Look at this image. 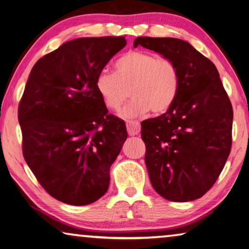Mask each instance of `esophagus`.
Listing matches in <instances>:
<instances>
[{"label":"esophagus","instance_id":"esophagus-1","mask_svg":"<svg viewBox=\"0 0 249 249\" xmlns=\"http://www.w3.org/2000/svg\"><path fill=\"white\" fill-rule=\"evenodd\" d=\"M126 128L129 136H135L140 133V125L136 121H127L126 122Z\"/></svg>","mask_w":249,"mask_h":249}]
</instances>
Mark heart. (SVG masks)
<instances>
[{
  "label": "heart",
  "mask_w": 249,
  "mask_h": 249,
  "mask_svg": "<svg viewBox=\"0 0 249 249\" xmlns=\"http://www.w3.org/2000/svg\"><path fill=\"white\" fill-rule=\"evenodd\" d=\"M178 71L168 57L144 51H130L115 63V73L101 71L96 89L102 102L111 110H119L128 97L130 100L120 111L123 119H140L150 110L163 113L174 102L178 91Z\"/></svg>",
  "instance_id": "heart-1"
}]
</instances>
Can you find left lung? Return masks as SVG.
I'll return each instance as SVG.
<instances>
[{"label": "left lung", "instance_id": "left-lung-1", "mask_svg": "<svg viewBox=\"0 0 249 249\" xmlns=\"http://www.w3.org/2000/svg\"><path fill=\"white\" fill-rule=\"evenodd\" d=\"M137 46L173 61L179 78L168 111L142 122L149 178L165 199H198L215 183L231 151V101L213 63L191 43L138 37L134 41Z\"/></svg>", "mask_w": 249, "mask_h": 249}]
</instances>
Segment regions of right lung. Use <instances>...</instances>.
Masks as SVG:
<instances>
[{
  "label": "right lung",
  "instance_id": "add662e5",
  "mask_svg": "<svg viewBox=\"0 0 249 249\" xmlns=\"http://www.w3.org/2000/svg\"><path fill=\"white\" fill-rule=\"evenodd\" d=\"M125 46V37L74 39L40 58L27 80L18 107L22 153L40 185L67 205L105 195L127 138L96 89L98 74Z\"/></svg>",
  "mask_w": 249,
  "mask_h": 249
}]
</instances>
